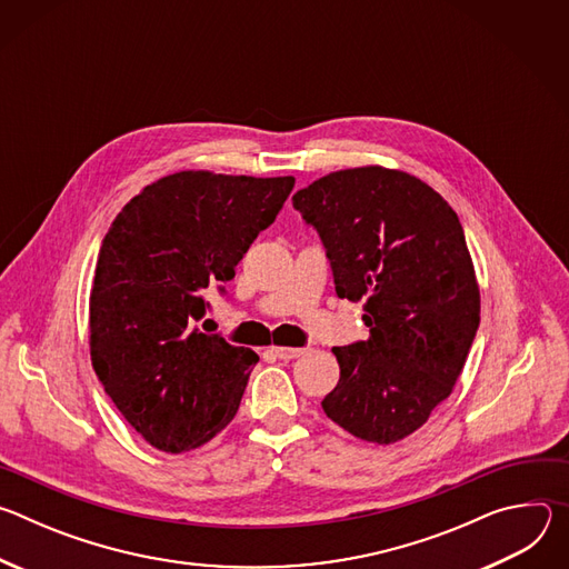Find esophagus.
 Wrapping results in <instances>:
<instances>
[{
	"label": "esophagus",
	"mask_w": 569,
	"mask_h": 569,
	"mask_svg": "<svg viewBox=\"0 0 569 569\" xmlns=\"http://www.w3.org/2000/svg\"><path fill=\"white\" fill-rule=\"evenodd\" d=\"M270 353H274V356H277V358H281V360H295V358H301V356L306 353V349L272 345V347H270Z\"/></svg>",
	"instance_id": "1"
}]
</instances>
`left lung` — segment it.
Wrapping results in <instances>:
<instances>
[{
	"mask_svg": "<svg viewBox=\"0 0 569 569\" xmlns=\"http://www.w3.org/2000/svg\"><path fill=\"white\" fill-rule=\"evenodd\" d=\"M331 259L338 297L365 301L369 338L336 347L340 380L321 400L353 437L389 446L443 402L479 327V283L452 207L398 169L358 167L292 196Z\"/></svg>",
	"mask_w": 569,
	"mask_h": 569,
	"instance_id": "1",
	"label": "left lung"
}]
</instances>
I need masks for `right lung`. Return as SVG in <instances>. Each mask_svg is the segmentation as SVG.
I'll use <instances>...</instances> for the list:
<instances>
[{
  "label": "right lung",
  "instance_id": "obj_1",
  "mask_svg": "<svg viewBox=\"0 0 569 569\" xmlns=\"http://www.w3.org/2000/svg\"><path fill=\"white\" fill-rule=\"evenodd\" d=\"M292 187V176L180 171L143 187L112 220L90 292V356L152 448H200L236 417L259 356L196 321L204 292L233 279Z\"/></svg>",
  "mask_w": 569,
  "mask_h": 569
}]
</instances>
